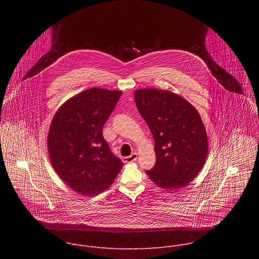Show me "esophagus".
Here are the masks:
<instances>
[{
  "label": "esophagus",
  "instance_id": "esophagus-1",
  "mask_svg": "<svg viewBox=\"0 0 259 259\" xmlns=\"http://www.w3.org/2000/svg\"><path fill=\"white\" fill-rule=\"evenodd\" d=\"M138 159V153H136V152H134L133 154H131L130 156H124V157H122V161L123 162H133V161H135V160H137Z\"/></svg>",
  "mask_w": 259,
  "mask_h": 259
}]
</instances>
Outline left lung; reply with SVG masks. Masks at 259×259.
I'll use <instances>...</instances> for the list:
<instances>
[{
  "instance_id": "obj_1",
  "label": "left lung",
  "mask_w": 259,
  "mask_h": 259,
  "mask_svg": "<svg viewBox=\"0 0 259 259\" xmlns=\"http://www.w3.org/2000/svg\"><path fill=\"white\" fill-rule=\"evenodd\" d=\"M135 100L154 141L156 160L146 170L149 179L164 189L188 185L202 168L208 152L198 111L181 96L162 90H138Z\"/></svg>"
}]
</instances>
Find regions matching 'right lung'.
<instances>
[{
    "label": "right lung",
    "instance_id": "add662e5",
    "mask_svg": "<svg viewBox=\"0 0 259 259\" xmlns=\"http://www.w3.org/2000/svg\"><path fill=\"white\" fill-rule=\"evenodd\" d=\"M120 96V91L87 90L67 101L52 120L48 137L52 165L82 195L109 188L123 165L103 137V126Z\"/></svg>",
    "mask_w": 259,
    "mask_h": 259
}]
</instances>
